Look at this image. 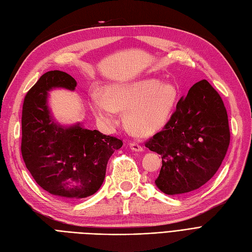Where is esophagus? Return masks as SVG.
Masks as SVG:
<instances>
[{
    "label": "esophagus",
    "instance_id": "esophagus-1",
    "mask_svg": "<svg viewBox=\"0 0 252 252\" xmlns=\"http://www.w3.org/2000/svg\"><path fill=\"white\" fill-rule=\"evenodd\" d=\"M129 147H130L131 151H134V152H142L143 151V147L139 144V143H135V142L129 143Z\"/></svg>",
    "mask_w": 252,
    "mask_h": 252
}]
</instances>
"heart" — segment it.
<instances>
[{
	"label": "heart",
	"mask_w": 252,
	"mask_h": 252,
	"mask_svg": "<svg viewBox=\"0 0 252 252\" xmlns=\"http://www.w3.org/2000/svg\"><path fill=\"white\" fill-rule=\"evenodd\" d=\"M176 100V88L156 78L114 84L106 88V93L94 89L90 94L91 110L98 121L112 127L118 123L119 111H123L127 127L140 137L152 135L166 125Z\"/></svg>",
	"instance_id": "1"
}]
</instances>
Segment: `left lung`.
I'll use <instances>...</instances> for the list:
<instances>
[{
	"label": "left lung",
	"instance_id": "1",
	"mask_svg": "<svg viewBox=\"0 0 252 252\" xmlns=\"http://www.w3.org/2000/svg\"><path fill=\"white\" fill-rule=\"evenodd\" d=\"M229 143L225 105L214 88L202 79L180 98L162 130L145 143L162 158L156 186L167 195L199 189L220 168Z\"/></svg>",
	"mask_w": 252,
	"mask_h": 252
}]
</instances>
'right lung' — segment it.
I'll use <instances>...</instances> for the list:
<instances>
[{
  "instance_id": "right-lung-1",
  "label": "right lung",
  "mask_w": 252,
  "mask_h": 252,
  "mask_svg": "<svg viewBox=\"0 0 252 252\" xmlns=\"http://www.w3.org/2000/svg\"><path fill=\"white\" fill-rule=\"evenodd\" d=\"M76 80L63 71L44 73L27 92L22 109L21 153L38 185L63 199L93 195L103 185L108 160L123 141L98 130L54 121L47 106L53 88L74 90Z\"/></svg>"
}]
</instances>
